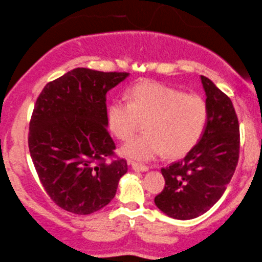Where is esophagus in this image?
Returning <instances> with one entry per match:
<instances>
[{"mask_svg":"<svg viewBox=\"0 0 262 262\" xmlns=\"http://www.w3.org/2000/svg\"><path fill=\"white\" fill-rule=\"evenodd\" d=\"M130 164H131V167L135 171H147V170H148V167H147V165L140 164V163L130 162Z\"/></svg>","mask_w":262,"mask_h":262,"instance_id":"obj_1","label":"esophagus"}]
</instances>
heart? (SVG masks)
<instances>
[{
  "label": "heart",
  "mask_w": 262,
  "mask_h": 262,
  "mask_svg": "<svg viewBox=\"0 0 262 262\" xmlns=\"http://www.w3.org/2000/svg\"><path fill=\"white\" fill-rule=\"evenodd\" d=\"M130 101L116 98L106 110L109 128L119 140L131 138L146 120V132L122 147L136 161H152L164 150L170 157L189 153L204 136L208 106L204 98L156 82L138 83L128 92Z\"/></svg>",
  "instance_id": "b5f03b06"
}]
</instances>
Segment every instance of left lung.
Returning <instances> with one entry per match:
<instances>
[{
	"mask_svg": "<svg viewBox=\"0 0 262 262\" xmlns=\"http://www.w3.org/2000/svg\"><path fill=\"white\" fill-rule=\"evenodd\" d=\"M208 106L204 136L187 155L167 168L163 191L155 204L175 220H192L222 198L239 159L241 134L232 100L211 79L201 76Z\"/></svg>",
	"mask_w": 262,
	"mask_h": 262,
	"instance_id": "1",
	"label": "left lung"
}]
</instances>
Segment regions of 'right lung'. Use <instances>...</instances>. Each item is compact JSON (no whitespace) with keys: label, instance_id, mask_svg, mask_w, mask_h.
I'll return each instance as SVG.
<instances>
[{"label":"right lung","instance_id":"obj_1","mask_svg":"<svg viewBox=\"0 0 262 262\" xmlns=\"http://www.w3.org/2000/svg\"><path fill=\"white\" fill-rule=\"evenodd\" d=\"M127 76L78 67L49 82L36 99L30 157L46 193L64 211H99L127 171L125 159L114 158L116 147L106 128V93Z\"/></svg>","mask_w":262,"mask_h":262}]
</instances>
